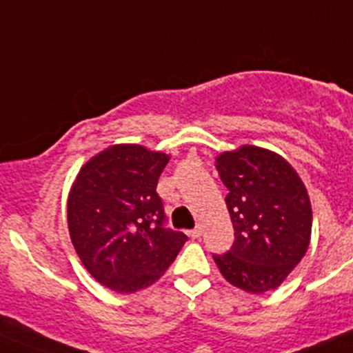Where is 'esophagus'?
<instances>
[{"label": "esophagus", "mask_w": 353, "mask_h": 353, "mask_svg": "<svg viewBox=\"0 0 353 353\" xmlns=\"http://www.w3.org/2000/svg\"><path fill=\"white\" fill-rule=\"evenodd\" d=\"M189 236L192 237V239H199V237H201V227H196V229L189 230Z\"/></svg>", "instance_id": "34e87169"}]
</instances>
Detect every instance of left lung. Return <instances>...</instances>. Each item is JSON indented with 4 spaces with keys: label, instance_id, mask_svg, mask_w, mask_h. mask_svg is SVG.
I'll return each instance as SVG.
<instances>
[{
    "label": "left lung",
    "instance_id": "8db88e82",
    "mask_svg": "<svg viewBox=\"0 0 353 353\" xmlns=\"http://www.w3.org/2000/svg\"><path fill=\"white\" fill-rule=\"evenodd\" d=\"M236 241L213 254L221 275L246 293L277 290L310 244L312 206L300 174L279 154L241 145L216 157Z\"/></svg>",
    "mask_w": 353,
    "mask_h": 353
}]
</instances>
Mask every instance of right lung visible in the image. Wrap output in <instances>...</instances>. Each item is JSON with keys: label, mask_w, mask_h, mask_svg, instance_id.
Listing matches in <instances>:
<instances>
[{"label": "right lung", "mask_w": 353, "mask_h": 353, "mask_svg": "<svg viewBox=\"0 0 353 353\" xmlns=\"http://www.w3.org/2000/svg\"><path fill=\"white\" fill-rule=\"evenodd\" d=\"M170 156L139 143H116L86 161L67 197V225L79 260L116 293L152 286L185 244L164 229L156 187Z\"/></svg>", "instance_id": "add662e5"}]
</instances>
